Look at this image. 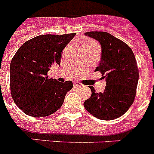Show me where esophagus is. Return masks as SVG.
Wrapping results in <instances>:
<instances>
[{
	"instance_id": "1",
	"label": "esophagus",
	"mask_w": 154,
	"mask_h": 154,
	"mask_svg": "<svg viewBox=\"0 0 154 154\" xmlns=\"http://www.w3.org/2000/svg\"><path fill=\"white\" fill-rule=\"evenodd\" d=\"M74 87L75 88H82L83 87V85L81 83H74Z\"/></svg>"
}]
</instances>
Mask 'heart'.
<instances>
[{
    "mask_svg": "<svg viewBox=\"0 0 154 154\" xmlns=\"http://www.w3.org/2000/svg\"><path fill=\"white\" fill-rule=\"evenodd\" d=\"M85 45H86V46H95V45H97V44L93 42H87L85 43Z\"/></svg>",
    "mask_w": 154,
    "mask_h": 154,
    "instance_id": "heart-1",
    "label": "heart"
}]
</instances>
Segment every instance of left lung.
<instances>
[{"instance_id": "1", "label": "left lung", "mask_w": 154, "mask_h": 154, "mask_svg": "<svg viewBox=\"0 0 154 154\" xmlns=\"http://www.w3.org/2000/svg\"><path fill=\"white\" fill-rule=\"evenodd\" d=\"M86 35L101 45V62L95 71L106 80L103 92L93 87L90 98L84 103L85 109L96 118L112 120L127 112L135 99L138 67L131 47L119 38L105 32H88Z\"/></svg>"}]
</instances>
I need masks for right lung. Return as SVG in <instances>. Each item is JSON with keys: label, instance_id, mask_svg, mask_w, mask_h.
Masks as SVG:
<instances>
[{"label": "right lung", "instance_id": "1", "mask_svg": "<svg viewBox=\"0 0 154 154\" xmlns=\"http://www.w3.org/2000/svg\"><path fill=\"white\" fill-rule=\"evenodd\" d=\"M76 33L42 35L25 42L10 64V90L12 100L26 115L45 117L62 107L66 93L73 88L49 78L53 64L60 65L62 50Z\"/></svg>", "mask_w": 154, "mask_h": 154}]
</instances>
